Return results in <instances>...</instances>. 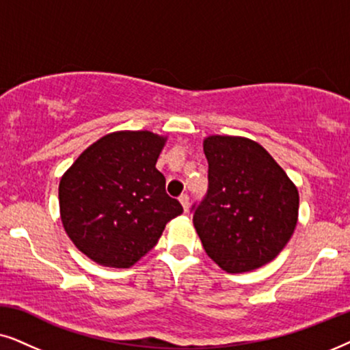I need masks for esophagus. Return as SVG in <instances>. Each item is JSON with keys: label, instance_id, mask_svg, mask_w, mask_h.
<instances>
[{"label": "esophagus", "instance_id": "34e87169", "mask_svg": "<svg viewBox=\"0 0 350 350\" xmlns=\"http://www.w3.org/2000/svg\"><path fill=\"white\" fill-rule=\"evenodd\" d=\"M179 202H180V204H183V208H184V211L185 213H187L189 211V195L187 193H183V195H180V197H179Z\"/></svg>", "mask_w": 350, "mask_h": 350}]
</instances>
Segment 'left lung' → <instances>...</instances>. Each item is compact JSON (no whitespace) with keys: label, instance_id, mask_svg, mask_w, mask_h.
Instances as JSON below:
<instances>
[{"label":"left lung","instance_id":"left-lung-1","mask_svg":"<svg viewBox=\"0 0 350 350\" xmlns=\"http://www.w3.org/2000/svg\"><path fill=\"white\" fill-rule=\"evenodd\" d=\"M208 192L193 206V226L206 254L229 273L251 272L275 259L297 224L299 193L258 142L208 136Z\"/></svg>","mask_w":350,"mask_h":350}]
</instances>
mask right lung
I'll return each instance as SVG.
<instances>
[{
	"label": "right lung",
	"instance_id": "right-lung-1",
	"mask_svg": "<svg viewBox=\"0 0 350 350\" xmlns=\"http://www.w3.org/2000/svg\"><path fill=\"white\" fill-rule=\"evenodd\" d=\"M166 139L152 131L110 133L64 172L62 226L94 262L129 269L158 243L166 224L183 214L155 167Z\"/></svg>",
	"mask_w": 350,
	"mask_h": 350
}]
</instances>
